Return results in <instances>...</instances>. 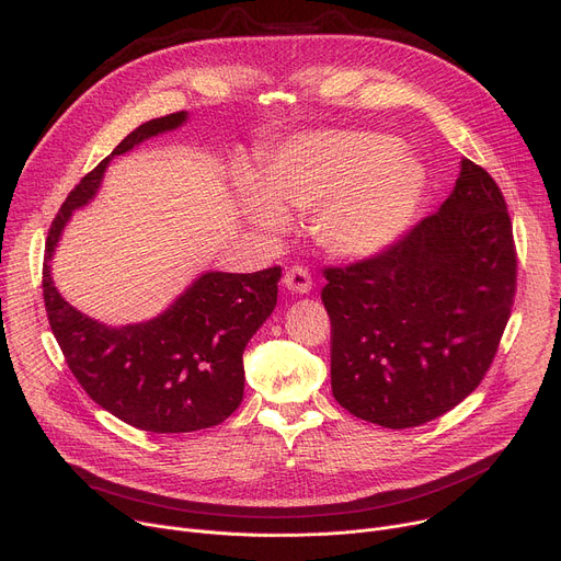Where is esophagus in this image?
Listing matches in <instances>:
<instances>
[{
    "label": "esophagus",
    "mask_w": 561,
    "mask_h": 561,
    "mask_svg": "<svg viewBox=\"0 0 561 561\" xmlns=\"http://www.w3.org/2000/svg\"><path fill=\"white\" fill-rule=\"evenodd\" d=\"M284 286L293 293H309L311 286H313L309 268H305V265H300V263L290 265V268L284 275Z\"/></svg>",
    "instance_id": "esophagus-1"
}]
</instances>
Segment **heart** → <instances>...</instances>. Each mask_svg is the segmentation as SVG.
Listing matches in <instances>:
<instances>
[{
    "mask_svg": "<svg viewBox=\"0 0 561 561\" xmlns=\"http://www.w3.org/2000/svg\"><path fill=\"white\" fill-rule=\"evenodd\" d=\"M423 163L387 134L330 129L290 138L265 161V188L239 182V204L263 233L288 227L286 211H313L316 243L343 259L379 252L414 218Z\"/></svg>",
    "mask_w": 561,
    "mask_h": 561,
    "instance_id": "1",
    "label": "heart"
}]
</instances>
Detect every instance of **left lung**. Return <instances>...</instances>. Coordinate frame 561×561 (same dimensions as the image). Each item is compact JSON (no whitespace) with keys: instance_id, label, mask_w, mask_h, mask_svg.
<instances>
[{"instance_id":"obj_1","label":"left lung","mask_w":561,"mask_h":561,"mask_svg":"<svg viewBox=\"0 0 561 561\" xmlns=\"http://www.w3.org/2000/svg\"><path fill=\"white\" fill-rule=\"evenodd\" d=\"M516 263L503 191L463 159L438 211L381 252L322 271L336 402L391 430L457 407L493 364L514 307Z\"/></svg>"}]
</instances>
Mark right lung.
Wrapping results in <instances>:
<instances>
[{
    "instance_id": "obj_1",
    "label": "right lung",
    "mask_w": 561,
    "mask_h": 561,
    "mask_svg": "<svg viewBox=\"0 0 561 561\" xmlns=\"http://www.w3.org/2000/svg\"><path fill=\"white\" fill-rule=\"evenodd\" d=\"M184 121L186 113L176 111L142 123L81 176L51 220L43 265L49 328L81 389L115 419L159 434L214 427L241 404L243 350L277 305L282 268L206 273L159 318L111 330L58 296L47 261L72 211L100 188L108 161Z\"/></svg>"
}]
</instances>
